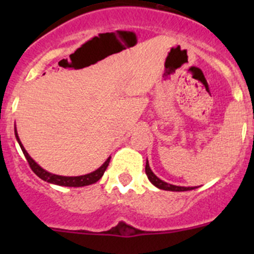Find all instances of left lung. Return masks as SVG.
I'll return each instance as SVG.
<instances>
[{"instance_id":"left-lung-1","label":"left lung","mask_w":254,"mask_h":254,"mask_svg":"<svg viewBox=\"0 0 254 254\" xmlns=\"http://www.w3.org/2000/svg\"><path fill=\"white\" fill-rule=\"evenodd\" d=\"M145 172H146V176H147L148 181H150L153 186L157 187L158 189H163V190H170V191H187V190H191V189H195V187H179V186H173V184L163 182L162 179L158 178V177L151 171L147 160H146Z\"/></svg>"}]
</instances>
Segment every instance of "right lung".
I'll use <instances>...</instances> for the list:
<instances>
[{"instance_id":"right-lung-1","label":"right lung","mask_w":254,"mask_h":254,"mask_svg":"<svg viewBox=\"0 0 254 254\" xmlns=\"http://www.w3.org/2000/svg\"><path fill=\"white\" fill-rule=\"evenodd\" d=\"M14 135H16V139L18 143H19L20 148H22L23 153H24L25 158H27L28 163H29L30 168H32L33 172L35 173L39 178H42L43 181L48 182V183L51 184H56V186H63V187H84V186H89V184H93L96 182H98L99 179L102 178V176L104 175L106 172L107 167L109 165V161H111V157L107 158L106 162L101 166L99 168H97L96 171L93 172L88 173V175H83V176H76V177H66V176H59V175H54V173L48 172L45 171L44 168L40 167L34 160L29 156V153L27 152V150L24 148V146L22 145L20 142L19 136H18V132L16 127H14Z\"/></svg>"}]
</instances>
